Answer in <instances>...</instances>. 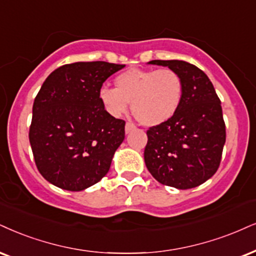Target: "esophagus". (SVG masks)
Instances as JSON below:
<instances>
[{
  "instance_id": "obj_1",
  "label": "esophagus",
  "mask_w": 256,
  "mask_h": 256,
  "mask_svg": "<svg viewBox=\"0 0 256 256\" xmlns=\"http://www.w3.org/2000/svg\"><path fill=\"white\" fill-rule=\"evenodd\" d=\"M135 128H136V127H135V124H134V123H130V122L126 123V127H124L126 134H129V133H130V132H133Z\"/></svg>"
}]
</instances>
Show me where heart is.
Wrapping results in <instances>:
<instances>
[{
	"mask_svg": "<svg viewBox=\"0 0 256 256\" xmlns=\"http://www.w3.org/2000/svg\"><path fill=\"white\" fill-rule=\"evenodd\" d=\"M115 86L103 85L98 90V98L106 112L121 118L132 103L134 116L147 127L171 120L182 98V80L171 68H129L115 78Z\"/></svg>",
	"mask_w": 256,
	"mask_h": 256,
	"instance_id": "b5f03b06",
	"label": "heart"
}]
</instances>
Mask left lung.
<instances>
[{
  "mask_svg": "<svg viewBox=\"0 0 256 256\" xmlns=\"http://www.w3.org/2000/svg\"><path fill=\"white\" fill-rule=\"evenodd\" d=\"M180 76L182 98L174 116L147 130L144 164L158 182L179 190L215 174L226 144L222 106L209 77L184 60H152Z\"/></svg>",
  "mask_w": 256,
  "mask_h": 256,
  "instance_id": "left-lung-1",
  "label": "left lung"
}]
</instances>
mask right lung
Wrapping results in <instances>:
<instances>
[{"label": "right lung", "mask_w": 256, "mask_h": 256, "mask_svg": "<svg viewBox=\"0 0 256 256\" xmlns=\"http://www.w3.org/2000/svg\"><path fill=\"white\" fill-rule=\"evenodd\" d=\"M124 65L77 62L52 72L33 104L30 142L41 176L56 188L82 191L98 182L124 140L123 120L103 108L98 90Z\"/></svg>", "instance_id": "obj_1"}]
</instances>
